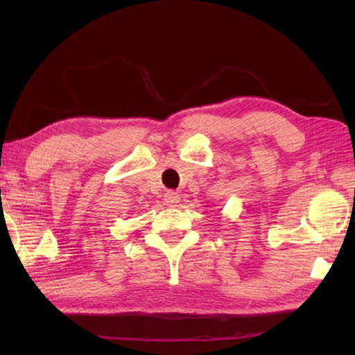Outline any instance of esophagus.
I'll return each instance as SVG.
<instances>
[{"mask_svg":"<svg viewBox=\"0 0 355 355\" xmlns=\"http://www.w3.org/2000/svg\"><path fill=\"white\" fill-rule=\"evenodd\" d=\"M180 201V195L177 193V192H173V191H168L164 193V202L168 206H175L177 202Z\"/></svg>","mask_w":355,"mask_h":355,"instance_id":"1","label":"esophagus"}]
</instances>
